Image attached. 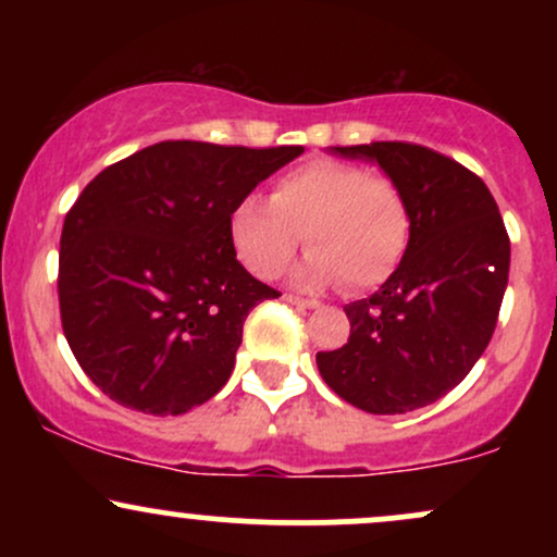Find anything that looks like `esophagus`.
<instances>
[{"mask_svg": "<svg viewBox=\"0 0 557 557\" xmlns=\"http://www.w3.org/2000/svg\"><path fill=\"white\" fill-rule=\"evenodd\" d=\"M285 300H287V304L298 306V309H319V306H322L314 298H300V296H293V293H287Z\"/></svg>", "mask_w": 557, "mask_h": 557, "instance_id": "obj_1", "label": "esophagus"}]
</instances>
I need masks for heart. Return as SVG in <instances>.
Returning <instances> with one entry per match:
<instances>
[{
	"instance_id": "obj_1",
	"label": "heart",
	"mask_w": 557,
	"mask_h": 557,
	"mask_svg": "<svg viewBox=\"0 0 557 557\" xmlns=\"http://www.w3.org/2000/svg\"><path fill=\"white\" fill-rule=\"evenodd\" d=\"M230 243L246 270L277 277L306 240L296 272L304 287L382 285L411 243V207L393 177L341 159H311L277 177L272 198L243 196L227 220Z\"/></svg>"
}]
</instances>
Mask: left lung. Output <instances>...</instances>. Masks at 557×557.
<instances>
[{
  "label": "left lung",
  "instance_id": "8db88e82",
  "mask_svg": "<svg viewBox=\"0 0 557 557\" xmlns=\"http://www.w3.org/2000/svg\"><path fill=\"white\" fill-rule=\"evenodd\" d=\"M400 185L411 243L385 285L345 306L350 337L317 354L322 380L367 413L417 411L453 389L495 332L510 240L490 188L456 159L406 140L332 146Z\"/></svg>",
  "mask_w": 557,
  "mask_h": 557
}]
</instances>
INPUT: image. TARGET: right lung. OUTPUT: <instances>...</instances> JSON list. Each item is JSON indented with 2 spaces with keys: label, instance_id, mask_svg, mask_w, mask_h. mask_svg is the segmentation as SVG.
Listing matches in <instances>:
<instances>
[{
  "label": "right lung",
  "instance_id": "right-lung-1",
  "mask_svg": "<svg viewBox=\"0 0 557 557\" xmlns=\"http://www.w3.org/2000/svg\"><path fill=\"white\" fill-rule=\"evenodd\" d=\"M300 154L162 140L83 188L57 290L70 350L101 393L177 417L225 387L248 311L280 296L235 259L230 212Z\"/></svg>",
  "mask_w": 557,
  "mask_h": 557
}]
</instances>
